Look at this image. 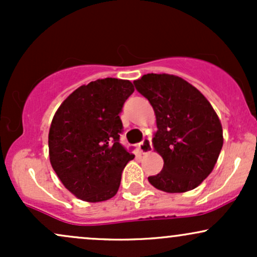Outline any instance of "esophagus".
Here are the masks:
<instances>
[{
    "label": "esophagus",
    "mask_w": 257,
    "mask_h": 257,
    "mask_svg": "<svg viewBox=\"0 0 257 257\" xmlns=\"http://www.w3.org/2000/svg\"><path fill=\"white\" fill-rule=\"evenodd\" d=\"M138 147H139V150H140V152L144 153V155H145V153L151 152L152 151V143H151V140H150V139H144L143 143L139 144Z\"/></svg>",
    "instance_id": "34e87169"
}]
</instances>
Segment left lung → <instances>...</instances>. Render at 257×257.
<instances>
[{
  "instance_id": "1",
  "label": "left lung",
  "mask_w": 257,
  "mask_h": 257,
  "mask_svg": "<svg viewBox=\"0 0 257 257\" xmlns=\"http://www.w3.org/2000/svg\"><path fill=\"white\" fill-rule=\"evenodd\" d=\"M135 88L152 105L157 132L155 151L163 158L162 172L149 182L167 193L193 190L208 178L223 145L222 125L200 91L184 78L168 73H147Z\"/></svg>"
}]
</instances>
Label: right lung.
<instances>
[{"instance_id":"right-lung-1","label":"right lung","mask_w":257,"mask_h":257,"mask_svg":"<svg viewBox=\"0 0 257 257\" xmlns=\"http://www.w3.org/2000/svg\"><path fill=\"white\" fill-rule=\"evenodd\" d=\"M133 91L128 79H96L72 91L53 117L49 161L65 188L84 202L112 198L134 158L119 144L118 116Z\"/></svg>"}]
</instances>
